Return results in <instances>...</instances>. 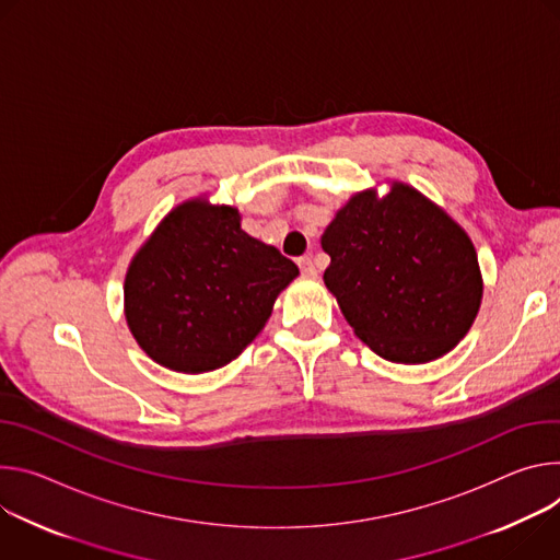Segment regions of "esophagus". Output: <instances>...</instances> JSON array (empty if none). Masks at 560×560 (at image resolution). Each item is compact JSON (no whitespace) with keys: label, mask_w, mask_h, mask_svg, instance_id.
Listing matches in <instances>:
<instances>
[{"label":"esophagus","mask_w":560,"mask_h":560,"mask_svg":"<svg viewBox=\"0 0 560 560\" xmlns=\"http://www.w3.org/2000/svg\"><path fill=\"white\" fill-rule=\"evenodd\" d=\"M298 267H300V271H302V276H308V278H314L318 271H316V267H314V260L308 258V256H302V258H298Z\"/></svg>","instance_id":"esophagus-1"}]
</instances>
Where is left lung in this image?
I'll return each instance as SVG.
<instances>
[{"instance_id": "obj_1", "label": "left lung", "mask_w": 560, "mask_h": 560, "mask_svg": "<svg viewBox=\"0 0 560 560\" xmlns=\"http://www.w3.org/2000/svg\"><path fill=\"white\" fill-rule=\"evenodd\" d=\"M325 284L355 336L402 364L436 360L469 331L482 300L476 248L465 229L413 186L383 198L355 194L320 240Z\"/></svg>"}]
</instances>
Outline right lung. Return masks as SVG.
<instances>
[{
    "mask_svg": "<svg viewBox=\"0 0 560 560\" xmlns=\"http://www.w3.org/2000/svg\"><path fill=\"white\" fill-rule=\"evenodd\" d=\"M298 273L276 246L240 229L235 207L196 198L175 207L133 256L124 316L158 364L205 374L254 342Z\"/></svg>",
    "mask_w": 560,
    "mask_h": 560,
    "instance_id": "right-lung-1",
    "label": "right lung"
}]
</instances>
